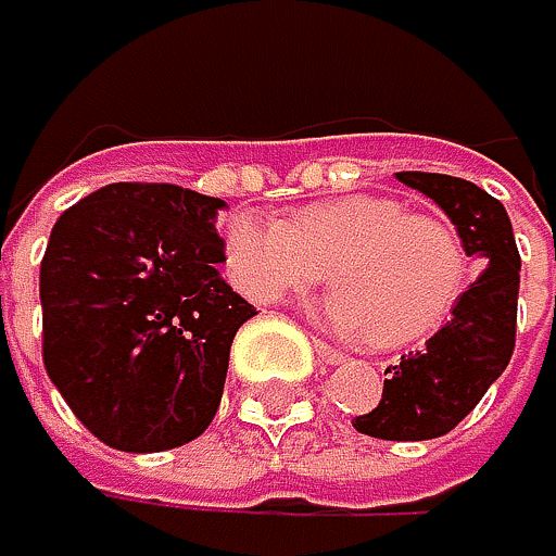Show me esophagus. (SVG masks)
<instances>
[{
    "label": "esophagus",
    "mask_w": 556,
    "mask_h": 556,
    "mask_svg": "<svg viewBox=\"0 0 556 556\" xmlns=\"http://www.w3.org/2000/svg\"><path fill=\"white\" fill-rule=\"evenodd\" d=\"M314 354H317V361H320V364H330V367L343 364V354H340V351H333V346H330V343H324V340H314Z\"/></svg>",
    "instance_id": "esophagus-1"
}]
</instances>
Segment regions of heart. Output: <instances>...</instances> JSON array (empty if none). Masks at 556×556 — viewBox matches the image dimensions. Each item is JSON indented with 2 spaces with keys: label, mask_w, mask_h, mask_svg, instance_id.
I'll use <instances>...</instances> for the list:
<instances>
[{
  "label": "heart",
  "mask_w": 556,
  "mask_h": 556,
  "mask_svg": "<svg viewBox=\"0 0 556 556\" xmlns=\"http://www.w3.org/2000/svg\"><path fill=\"white\" fill-rule=\"evenodd\" d=\"M232 281L255 301H281L337 278L311 314L340 337L403 346L435 333L468 291L471 265L458 232L409 213L393 195H343L291 223L239 210L223 229Z\"/></svg>",
  "instance_id": "obj_1"
}]
</instances>
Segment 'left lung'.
Segmentation results:
<instances>
[{"instance_id":"8db88e82","label":"left lung","mask_w":556,"mask_h":556,"mask_svg":"<svg viewBox=\"0 0 556 556\" xmlns=\"http://www.w3.org/2000/svg\"><path fill=\"white\" fill-rule=\"evenodd\" d=\"M396 179L439 205L481 268L422 351L387 367L377 409L354 419L364 435L422 442L452 432L505 374L515 351L521 255L505 205L481 186L442 173H396Z\"/></svg>"}]
</instances>
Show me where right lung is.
I'll return each mask as SVG.
<instances>
[{"label": "right lung", "instance_id": "obj_1", "mask_svg": "<svg viewBox=\"0 0 556 556\" xmlns=\"http://www.w3.org/2000/svg\"><path fill=\"white\" fill-rule=\"evenodd\" d=\"M226 202L169 182H111L61 213L41 258V357L111 448L163 452L210 429L236 330L216 219Z\"/></svg>", "mask_w": 556, "mask_h": 556}]
</instances>
